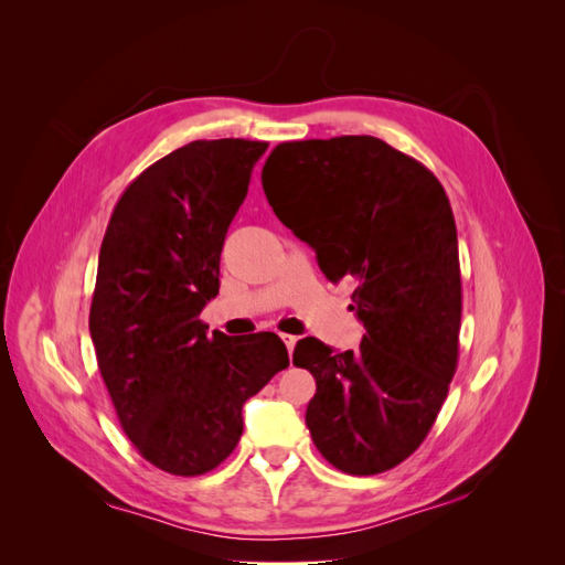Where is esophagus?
<instances>
[{"instance_id": "34e87169", "label": "esophagus", "mask_w": 565, "mask_h": 565, "mask_svg": "<svg viewBox=\"0 0 565 565\" xmlns=\"http://www.w3.org/2000/svg\"><path fill=\"white\" fill-rule=\"evenodd\" d=\"M282 341H285L287 351L292 353V351H295V347H297V337H292V334H282Z\"/></svg>"}]
</instances>
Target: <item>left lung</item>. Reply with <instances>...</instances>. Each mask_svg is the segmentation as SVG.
Returning a JSON list of instances; mask_svg holds the SVG:
<instances>
[{
  "mask_svg": "<svg viewBox=\"0 0 565 565\" xmlns=\"http://www.w3.org/2000/svg\"><path fill=\"white\" fill-rule=\"evenodd\" d=\"M268 204L316 249L324 278L353 285L361 351L316 337L292 363L316 377L306 426L320 455L353 476L413 455L457 370L461 278L457 228L440 181L374 136L287 141L262 172Z\"/></svg>",
  "mask_w": 565,
  "mask_h": 565,
  "instance_id": "8db88e82",
  "label": "left lung"
}]
</instances>
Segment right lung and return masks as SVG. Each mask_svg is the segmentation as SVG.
Wrapping results in <instances>:
<instances>
[{
    "instance_id": "1",
    "label": "right lung",
    "mask_w": 565,
    "mask_h": 565,
    "mask_svg": "<svg viewBox=\"0 0 565 565\" xmlns=\"http://www.w3.org/2000/svg\"><path fill=\"white\" fill-rule=\"evenodd\" d=\"M268 143L193 141L136 177L98 254L89 332L115 413L150 465L216 469L243 436V405L289 365L282 339H235L200 320L221 249Z\"/></svg>"
}]
</instances>
